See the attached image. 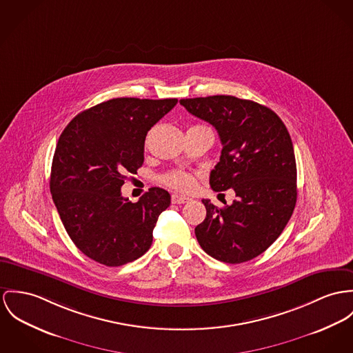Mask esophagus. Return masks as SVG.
<instances>
[{"label":"esophagus","instance_id":"1","mask_svg":"<svg viewBox=\"0 0 353 353\" xmlns=\"http://www.w3.org/2000/svg\"><path fill=\"white\" fill-rule=\"evenodd\" d=\"M190 200V197H185L183 194H177V193L172 194V203L173 204H184V203H188Z\"/></svg>","mask_w":353,"mask_h":353}]
</instances>
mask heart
Instances as JSON below:
<instances>
[{"instance_id": "obj_1", "label": "heart", "mask_w": 353, "mask_h": 353, "mask_svg": "<svg viewBox=\"0 0 353 353\" xmlns=\"http://www.w3.org/2000/svg\"><path fill=\"white\" fill-rule=\"evenodd\" d=\"M163 183L177 190H190L194 187L193 176L184 170H174L163 177Z\"/></svg>"}]
</instances>
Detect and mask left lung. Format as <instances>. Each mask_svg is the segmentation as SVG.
<instances>
[{
    "label": "left lung",
    "mask_w": 353,
    "mask_h": 353,
    "mask_svg": "<svg viewBox=\"0 0 353 353\" xmlns=\"http://www.w3.org/2000/svg\"><path fill=\"white\" fill-rule=\"evenodd\" d=\"M211 123L223 145L210 185L235 190L231 205L203 200L207 216L194 228L201 248L225 263H243L272 245L297 201V166L290 134L272 110L232 95L181 99Z\"/></svg>",
    "instance_id": "8db88e82"
}]
</instances>
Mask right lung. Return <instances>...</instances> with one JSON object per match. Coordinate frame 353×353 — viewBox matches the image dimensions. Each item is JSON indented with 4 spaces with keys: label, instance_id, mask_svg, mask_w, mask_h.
Masks as SVG:
<instances>
[{
    "label": "right lung",
    "instance_id": "add662e5",
    "mask_svg": "<svg viewBox=\"0 0 353 353\" xmlns=\"http://www.w3.org/2000/svg\"><path fill=\"white\" fill-rule=\"evenodd\" d=\"M177 99L115 98L78 114L54 150L50 190L71 241L92 261L117 268L142 256L170 194L150 188L122 197L128 173L143 163L148 132Z\"/></svg>",
    "mask_w": 353,
    "mask_h": 353
}]
</instances>
